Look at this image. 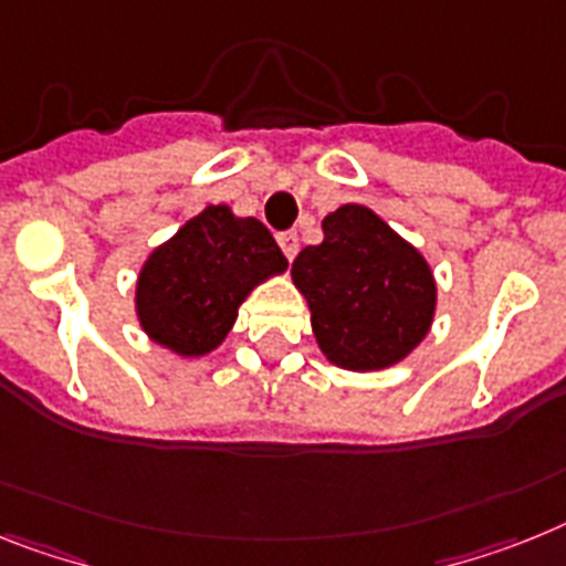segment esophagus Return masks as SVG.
I'll use <instances>...</instances> for the list:
<instances>
[{
  "instance_id": "34e87169",
  "label": "esophagus",
  "mask_w": 566,
  "mask_h": 566,
  "mask_svg": "<svg viewBox=\"0 0 566 566\" xmlns=\"http://www.w3.org/2000/svg\"><path fill=\"white\" fill-rule=\"evenodd\" d=\"M277 242L280 249H283V254H286V260H294V254L301 249V245H297V231H283L277 237Z\"/></svg>"
}]
</instances>
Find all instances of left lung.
Returning a JSON list of instances; mask_svg holds the SVG:
<instances>
[{"instance_id": "1", "label": "left lung", "mask_w": 566, "mask_h": 566, "mask_svg": "<svg viewBox=\"0 0 566 566\" xmlns=\"http://www.w3.org/2000/svg\"><path fill=\"white\" fill-rule=\"evenodd\" d=\"M292 277L324 356L344 370L401 361L433 321L431 269L364 205H340L324 219V242L294 256Z\"/></svg>"}]
</instances>
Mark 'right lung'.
Returning <instances> with one entry per match:
<instances>
[{
    "instance_id": "obj_1",
    "label": "right lung",
    "mask_w": 566,
    "mask_h": 566,
    "mask_svg": "<svg viewBox=\"0 0 566 566\" xmlns=\"http://www.w3.org/2000/svg\"><path fill=\"white\" fill-rule=\"evenodd\" d=\"M283 269L260 219L208 205L144 263L135 294L144 333L179 356H202L226 338L251 289Z\"/></svg>"
}]
</instances>
